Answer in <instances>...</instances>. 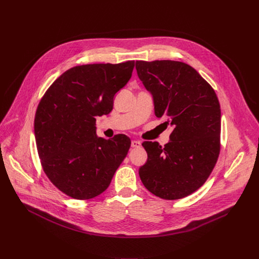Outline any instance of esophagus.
I'll list each match as a JSON object with an SVG mask.
<instances>
[{
	"instance_id": "34e87169",
	"label": "esophagus",
	"mask_w": 259,
	"mask_h": 259,
	"mask_svg": "<svg viewBox=\"0 0 259 259\" xmlns=\"http://www.w3.org/2000/svg\"><path fill=\"white\" fill-rule=\"evenodd\" d=\"M140 144H141V143H140L138 140H132V141H131V146H132V147H139Z\"/></svg>"
}]
</instances>
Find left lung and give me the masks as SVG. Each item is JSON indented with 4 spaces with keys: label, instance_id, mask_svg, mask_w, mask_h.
Masks as SVG:
<instances>
[{
    "label": "left lung",
    "instance_id": "obj_1",
    "mask_svg": "<svg viewBox=\"0 0 259 259\" xmlns=\"http://www.w3.org/2000/svg\"><path fill=\"white\" fill-rule=\"evenodd\" d=\"M140 81L154 100L155 115L173 127L162 147L144 141L143 186L155 196L178 200L200 189L220 151L221 112L213 88L191 65L173 60L136 61Z\"/></svg>",
    "mask_w": 259,
    "mask_h": 259
}]
</instances>
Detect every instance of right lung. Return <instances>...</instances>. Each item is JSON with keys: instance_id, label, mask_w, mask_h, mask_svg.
Masks as SVG:
<instances>
[{"instance_id": "obj_1", "label": "right lung", "mask_w": 259, "mask_h": 259, "mask_svg": "<svg viewBox=\"0 0 259 259\" xmlns=\"http://www.w3.org/2000/svg\"><path fill=\"white\" fill-rule=\"evenodd\" d=\"M133 68V60L71 67L54 81L36 108L34 137L43 170L73 199L103 193L128 154L130 138L98 137L95 117L112 112L114 96L128 83Z\"/></svg>"}]
</instances>
